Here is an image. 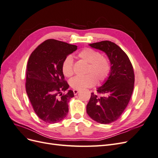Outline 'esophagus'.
<instances>
[{"label":"esophagus","mask_w":158,"mask_h":158,"mask_svg":"<svg viewBox=\"0 0 158 158\" xmlns=\"http://www.w3.org/2000/svg\"><path fill=\"white\" fill-rule=\"evenodd\" d=\"M73 92H74V95H77L78 93L79 92V90H78V89H74L73 90Z\"/></svg>","instance_id":"obj_1"}]
</instances>
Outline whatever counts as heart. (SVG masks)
Returning <instances> with one entry per match:
<instances>
[{"label":"heart","mask_w":158,"mask_h":158,"mask_svg":"<svg viewBox=\"0 0 158 158\" xmlns=\"http://www.w3.org/2000/svg\"><path fill=\"white\" fill-rule=\"evenodd\" d=\"M78 56L88 63L86 73L89 74L72 78L70 81L72 88L78 90L90 88L96 84L97 79L98 82H102L107 78L111 70V64L109 59L103 56L99 52L91 48H85L79 52ZM61 69L66 77L73 75V59L70 55L65 57Z\"/></svg>","instance_id":"heart-1"}]
</instances>
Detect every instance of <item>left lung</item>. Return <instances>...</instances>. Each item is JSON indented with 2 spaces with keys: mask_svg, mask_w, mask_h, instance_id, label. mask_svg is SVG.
<instances>
[{
  "mask_svg": "<svg viewBox=\"0 0 158 158\" xmlns=\"http://www.w3.org/2000/svg\"><path fill=\"white\" fill-rule=\"evenodd\" d=\"M92 48L106 53L111 64V70L102 86L97 88L86 106L88 115L100 124L117 121L130 101L135 84L133 67L128 56L114 43L103 41L89 44Z\"/></svg>",
  "mask_w": 158,
  "mask_h": 158,
  "instance_id": "8db88e82",
  "label": "left lung"
}]
</instances>
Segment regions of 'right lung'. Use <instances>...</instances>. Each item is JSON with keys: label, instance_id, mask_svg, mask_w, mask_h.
Returning <instances> with one entry per match:
<instances>
[{"label": "right lung", "instance_id": "add662e5", "mask_svg": "<svg viewBox=\"0 0 158 158\" xmlns=\"http://www.w3.org/2000/svg\"><path fill=\"white\" fill-rule=\"evenodd\" d=\"M76 49V45L50 39L38 46L28 60L26 92L35 113L45 123H58L67 115L74 93L68 90L61 67L65 57Z\"/></svg>", "mask_w": 158, "mask_h": 158}]
</instances>
